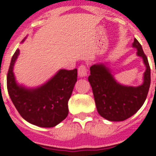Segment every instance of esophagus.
Masks as SVG:
<instances>
[{"mask_svg":"<svg viewBox=\"0 0 156 156\" xmlns=\"http://www.w3.org/2000/svg\"><path fill=\"white\" fill-rule=\"evenodd\" d=\"M78 76L80 77V78H84L87 75V67L85 66H79V68H78Z\"/></svg>","mask_w":156,"mask_h":156,"instance_id":"esophagus-1","label":"esophagus"}]
</instances>
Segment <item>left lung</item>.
Returning <instances> with one entry per match:
<instances>
[{"label": "left lung", "instance_id": "left-lung-1", "mask_svg": "<svg viewBox=\"0 0 156 156\" xmlns=\"http://www.w3.org/2000/svg\"><path fill=\"white\" fill-rule=\"evenodd\" d=\"M133 48L146 66L143 83L138 87L122 85L114 78L107 63L90 66L88 81L92 88L96 108L100 116L111 121H122L135 114L145 102L151 85V69L143 48L134 39Z\"/></svg>", "mask_w": 156, "mask_h": 156}]
</instances>
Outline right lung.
<instances>
[{"mask_svg": "<svg viewBox=\"0 0 156 156\" xmlns=\"http://www.w3.org/2000/svg\"><path fill=\"white\" fill-rule=\"evenodd\" d=\"M18 56L19 49H17L7 74V89L12 102L22 117L29 123L44 128L56 126L68 116V101L78 79L77 69H60L43 85L27 87L17 83L13 73Z\"/></svg>", "mask_w": 156, "mask_h": 156, "instance_id": "add662e5", "label": "right lung"}]
</instances>
